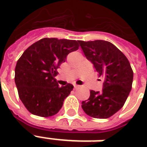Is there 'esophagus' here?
<instances>
[{
  "mask_svg": "<svg viewBox=\"0 0 147 147\" xmlns=\"http://www.w3.org/2000/svg\"><path fill=\"white\" fill-rule=\"evenodd\" d=\"M74 87L75 89H78V88H80V86L77 85V84H74Z\"/></svg>",
  "mask_w": 147,
  "mask_h": 147,
  "instance_id": "1",
  "label": "esophagus"
}]
</instances>
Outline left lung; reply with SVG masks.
<instances>
[{"label":"left lung","instance_id":"8db88e82","mask_svg":"<svg viewBox=\"0 0 147 147\" xmlns=\"http://www.w3.org/2000/svg\"><path fill=\"white\" fill-rule=\"evenodd\" d=\"M86 58L103 78L101 92L90 91L82 101L86 114L96 119H108L122 109L132 89L133 71L126 57L108 41H78Z\"/></svg>","mask_w":147,"mask_h":147}]
</instances>
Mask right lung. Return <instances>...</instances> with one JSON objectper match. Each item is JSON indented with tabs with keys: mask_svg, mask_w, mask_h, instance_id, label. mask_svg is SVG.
Instances as JSON below:
<instances>
[{
	"mask_svg": "<svg viewBox=\"0 0 147 147\" xmlns=\"http://www.w3.org/2000/svg\"><path fill=\"white\" fill-rule=\"evenodd\" d=\"M78 48L76 40L44 38L29 46L18 59L15 84L21 101L32 114L49 117L60 110L74 86L59 87L55 77L67 55Z\"/></svg>",
	"mask_w": 147,
	"mask_h": 147,
	"instance_id": "1",
	"label": "right lung"
}]
</instances>
